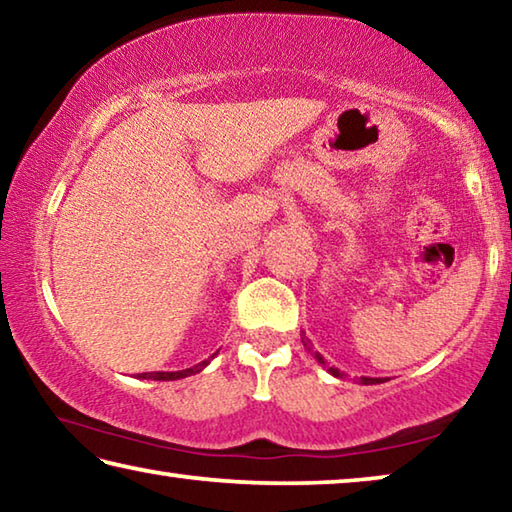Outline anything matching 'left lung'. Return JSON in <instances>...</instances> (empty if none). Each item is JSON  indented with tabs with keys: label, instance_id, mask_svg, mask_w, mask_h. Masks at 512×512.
I'll return each mask as SVG.
<instances>
[{
	"label": "left lung",
	"instance_id": "left-lung-1",
	"mask_svg": "<svg viewBox=\"0 0 512 512\" xmlns=\"http://www.w3.org/2000/svg\"><path fill=\"white\" fill-rule=\"evenodd\" d=\"M302 345H305V350L320 363V366L327 368L329 375H334V377H339V379H345V372H341L339 368H334V366H327V361L323 359V354L314 350V345H311V341L307 339L305 332H302ZM384 381H386L384 377H361V384H366V386H368V384H384Z\"/></svg>",
	"mask_w": 512,
	"mask_h": 512
}]
</instances>
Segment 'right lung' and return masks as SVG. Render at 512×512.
Returning <instances> with one entry per match:
<instances>
[{
	"mask_svg": "<svg viewBox=\"0 0 512 512\" xmlns=\"http://www.w3.org/2000/svg\"><path fill=\"white\" fill-rule=\"evenodd\" d=\"M216 354L219 352H214L210 359H205V361H201V363H196V366H192V368H185V370H176V372H162V370H158V372H142V375H137V379H153V381H176V379H183V377H189V375H196V372H201L207 363H210Z\"/></svg>",
	"mask_w": 512,
	"mask_h": 512,
	"instance_id": "right-lung-1",
	"label": "right lung"
}]
</instances>
